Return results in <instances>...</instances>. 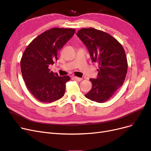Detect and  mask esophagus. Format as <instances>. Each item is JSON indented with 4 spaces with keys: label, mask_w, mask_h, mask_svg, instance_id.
I'll return each instance as SVG.
<instances>
[{
    "label": "esophagus",
    "mask_w": 151,
    "mask_h": 151,
    "mask_svg": "<svg viewBox=\"0 0 151 151\" xmlns=\"http://www.w3.org/2000/svg\"><path fill=\"white\" fill-rule=\"evenodd\" d=\"M73 78H74L75 80L79 81L82 80V78H78V77H76V76H75V77H73Z\"/></svg>",
    "instance_id": "1"
}]
</instances>
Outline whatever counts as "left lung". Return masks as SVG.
I'll use <instances>...</instances> for the list:
<instances>
[{
  "label": "left lung",
  "instance_id": "1",
  "mask_svg": "<svg viewBox=\"0 0 151 151\" xmlns=\"http://www.w3.org/2000/svg\"><path fill=\"white\" fill-rule=\"evenodd\" d=\"M76 35L86 46L93 62L99 64L96 79H90L92 88L85 97L104 103L123 85L127 61L122 45L109 33L94 29H81Z\"/></svg>",
  "mask_w": 151,
  "mask_h": 151
}]
</instances>
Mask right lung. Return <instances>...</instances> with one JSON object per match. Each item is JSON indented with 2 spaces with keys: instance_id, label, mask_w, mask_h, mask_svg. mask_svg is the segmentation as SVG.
<instances>
[{
  "instance_id": "right-lung-1",
  "label": "right lung",
  "mask_w": 151,
  "mask_h": 151,
  "mask_svg": "<svg viewBox=\"0 0 151 151\" xmlns=\"http://www.w3.org/2000/svg\"><path fill=\"white\" fill-rule=\"evenodd\" d=\"M75 32L73 29L53 28L33 39L24 51L20 61L22 77L38 101L51 103L63 96L70 76H59L48 67L58 60V53Z\"/></svg>"
}]
</instances>
